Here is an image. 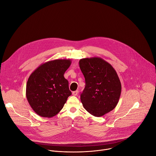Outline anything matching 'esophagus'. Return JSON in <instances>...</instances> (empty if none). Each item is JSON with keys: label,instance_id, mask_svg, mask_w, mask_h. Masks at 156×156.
<instances>
[{"label": "esophagus", "instance_id": "obj_1", "mask_svg": "<svg viewBox=\"0 0 156 156\" xmlns=\"http://www.w3.org/2000/svg\"><path fill=\"white\" fill-rule=\"evenodd\" d=\"M77 94H78V91H77V90L74 91H73V92L72 93V94H73V96H77Z\"/></svg>", "mask_w": 156, "mask_h": 156}]
</instances>
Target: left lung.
Listing matches in <instances>:
<instances>
[{
    "instance_id": "obj_1",
    "label": "left lung",
    "mask_w": 156,
    "mask_h": 156,
    "mask_svg": "<svg viewBox=\"0 0 156 156\" xmlns=\"http://www.w3.org/2000/svg\"><path fill=\"white\" fill-rule=\"evenodd\" d=\"M79 66L85 79L81 102L91 115L103 116L119 102L122 86L118 75L111 64L99 57L82 58Z\"/></svg>"
}]
</instances>
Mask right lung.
<instances>
[{
    "instance_id": "right-lung-1",
    "label": "right lung",
    "mask_w": 156,
    "mask_h": 156,
    "mask_svg": "<svg viewBox=\"0 0 156 156\" xmlns=\"http://www.w3.org/2000/svg\"><path fill=\"white\" fill-rule=\"evenodd\" d=\"M70 59H56L41 64L30 76L26 97L34 111L44 117H52L63 108L71 95L65 72Z\"/></svg>"
}]
</instances>
